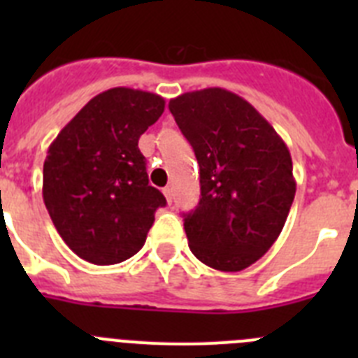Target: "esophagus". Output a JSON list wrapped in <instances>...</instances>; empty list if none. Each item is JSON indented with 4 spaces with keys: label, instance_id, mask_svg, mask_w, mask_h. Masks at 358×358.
Returning <instances> with one entry per match:
<instances>
[{
    "label": "esophagus",
    "instance_id": "34e87169",
    "mask_svg": "<svg viewBox=\"0 0 358 358\" xmlns=\"http://www.w3.org/2000/svg\"><path fill=\"white\" fill-rule=\"evenodd\" d=\"M163 194L164 197H166V201H169V204H172V188H169V186L163 188Z\"/></svg>",
    "mask_w": 358,
    "mask_h": 358
}]
</instances>
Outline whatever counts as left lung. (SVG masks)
Instances as JSON below:
<instances>
[{"instance_id": "8db88e82", "label": "left lung", "mask_w": 358, "mask_h": 358, "mask_svg": "<svg viewBox=\"0 0 358 358\" xmlns=\"http://www.w3.org/2000/svg\"><path fill=\"white\" fill-rule=\"evenodd\" d=\"M169 109L201 169V201L185 215L189 249L208 267L243 271L289 217L296 195L289 148L248 100L222 87L172 98Z\"/></svg>"}]
</instances>
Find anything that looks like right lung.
<instances>
[{
	"label": "right lung",
	"instance_id": "1",
	"mask_svg": "<svg viewBox=\"0 0 358 358\" xmlns=\"http://www.w3.org/2000/svg\"><path fill=\"white\" fill-rule=\"evenodd\" d=\"M163 110L159 94L113 87L91 98L50 145L44 204L82 260L115 265L143 248L166 199L148 185L138 141Z\"/></svg>",
	"mask_w": 358,
	"mask_h": 358
}]
</instances>
